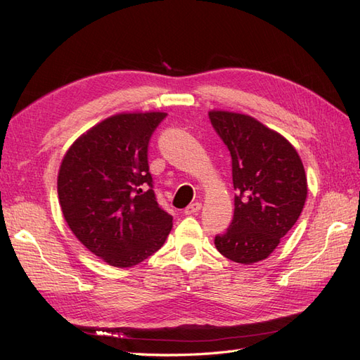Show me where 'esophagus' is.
Wrapping results in <instances>:
<instances>
[{
	"instance_id": "esophagus-1",
	"label": "esophagus",
	"mask_w": 360,
	"mask_h": 360,
	"mask_svg": "<svg viewBox=\"0 0 360 360\" xmlns=\"http://www.w3.org/2000/svg\"><path fill=\"white\" fill-rule=\"evenodd\" d=\"M201 207H202V204L200 201H195V202L189 204L186 209H184V214H195L201 210Z\"/></svg>"
}]
</instances>
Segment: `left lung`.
Returning <instances> with one entry per match:
<instances>
[{"mask_svg":"<svg viewBox=\"0 0 360 360\" xmlns=\"http://www.w3.org/2000/svg\"><path fill=\"white\" fill-rule=\"evenodd\" d=\"M233 160L234 216L214 246L234 263L266 259L297 222L308 195L303 163L288 141L254 117L210 111Z\"/></svg>","mask_w":360,"mask_h":360,"instance_id":"obj_1","label":"left lung"}]
</instances>
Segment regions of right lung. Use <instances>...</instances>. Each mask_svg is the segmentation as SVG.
I'll use <instances>...</instances> for the list:
<instances>
[{"instance_id":"add662e5","label":"right lung","mask_w":360,"mask_h":360,"mask_svg":"<svg viewBox=\"0 0 360 360\" xmlns=\"http://www.w3.org/2000/svg\"><path fill=\"white\" fill-rule=\"evenodd\" d=\"M165 112H123L82 134L58 171L61 212L76 238L105 263L139 264L165 243L172 216L156 201L150 138Z\"/></svg>"}]
</instances>
